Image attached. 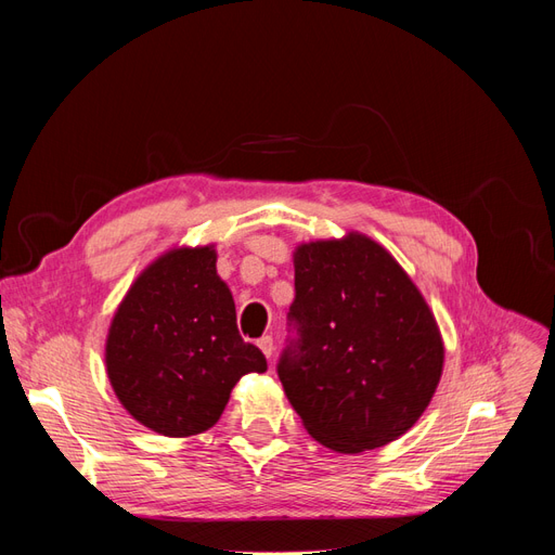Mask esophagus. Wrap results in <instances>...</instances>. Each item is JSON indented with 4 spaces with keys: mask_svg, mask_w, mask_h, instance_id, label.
<instances>
[{
    "mask_svg": "<svg viewBox=\"0 0 555 555\" xmlns=\"http://www.w3.org/2000/svg\"><path fill=\"white\" fill-rule=\"evenodd\" d=\"M257 347L263 351V357H266V359H271V357H273L275 345H273V338H271V335H263V338H259V340H257Z\"/></svg>",
    "mask_w": 555,
    "mask_h": 555,
    "instance_id": "obj_1",
    "label": "esophagus"
}]
</instances>
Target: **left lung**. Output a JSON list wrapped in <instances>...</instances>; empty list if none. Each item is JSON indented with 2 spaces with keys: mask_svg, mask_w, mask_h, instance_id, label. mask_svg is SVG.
<instances>
[{
  "mask_svg": "<svg viewBox=\"0 0 555 555\" xmlns=\"http://www.w3.org/2000/svg\"><path fill=\"white\" fill-rule=\"evenodd\" d=\"M298 333L278 375L312 438L361 453L405 435L426 412L444 365L435 314L377 241L343 238L294 249Z\"/></svg>",
  "mask_w": 555,
  "mask_h": 555,
  "instance_id": "1",
  "label": "left lung"
}]
</instances>
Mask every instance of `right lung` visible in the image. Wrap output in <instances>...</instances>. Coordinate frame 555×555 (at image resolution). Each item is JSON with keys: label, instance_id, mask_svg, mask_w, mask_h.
Masks as SVG:
<instances>
[{"label": "right lung", "instance_id": "right-lung-1", "mask_svg": "<svg viewBox=\"0 0 555 555\" xmlns=\"http://www.w3.org/2000/svg\"><path fill=\"white\" fill-rule=\"evenodd\" d=\"M215 263V245L166 249L131 282L108 326L104 359L117 400L166 438L212 428L236 382L266 371L261 351L241 338Z\"/></svg>", "mask_w": 555, "mask_h": 555}]
</instances>
